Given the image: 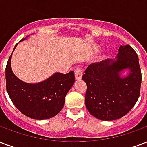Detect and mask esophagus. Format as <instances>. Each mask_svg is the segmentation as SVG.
<instances>
[{
	"instance_id": "1",
	"label": "esophagus",
	"mask_w": 147,
	"mask_h": 147,
	"mask_svg": "<svg viewBox=\"0 0 147 147\" xmlns=\"http://www.w3.org/2000/svg\"><path fill=\"white\" fill-rule=\"evenodd\" d=\"M82 71L81 68H76L75 70V77H76V79L79 80L82 78Z\"/></svg>"
}]
</instances>
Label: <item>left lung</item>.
<instances>
[{
    "label": "left lung",
    "mask_w": 147,
    "mask_h": 147,
    "mask_svg": "<svg viewBox=\"0 0 147 147\" xmlns=\"http://www.w3.org/2000/svg\"><path fill=\"white\" fill-rule=\"evenodd\" d=\"M129 69L121 78L120 72ZM82 79L87 86L85 104L88 111L103 121L123 117L134 107L140 94L142 74L138 55L129 44L121 45L116 59L91 64Z\"/></svg>",
    "instance_id": "obj_1"
}]
</instances>
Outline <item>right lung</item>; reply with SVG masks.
I'll return each mask as SVG.
<instances>
[{
    "mask_svg": "<svg viewBox=\"0 0 147 147\" xmlns=\"http://www.w3.org/2000/svg\"><path fill=\"white\" fill-rule=\"evenodd\" d=\"M11 55L6 65L5 76L7 92L14 105L23 115L36 120L57 115L64 107L65 96L75 82L73 71L68 74L57 72L39 83H26L13 73Z\"/></svg>",
    "mask_w": 147,
    "mask_h": 147,
    "instance_id": "obj_1",
    "label": "right lung"
}]
</instances>
